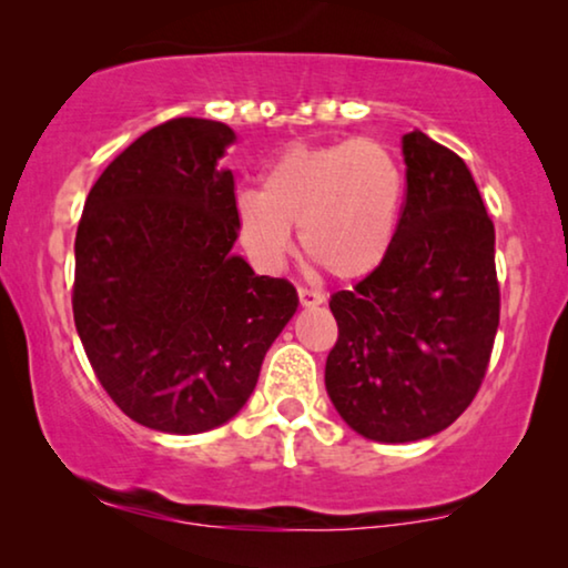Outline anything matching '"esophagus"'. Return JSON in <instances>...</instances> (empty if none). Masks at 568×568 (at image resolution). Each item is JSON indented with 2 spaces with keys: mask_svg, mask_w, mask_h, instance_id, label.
Here are the masks:
<instances>
[{
  "mask_svg": "<svg viewBox=\"0 0 568 568\" xmlns=\"http://www.w3.org/2000/svg\"><path fill=\"white\" fill-rule=\"evenodd\" d=\"M297 294H300V305L302 307H317V305H323V302H325V297H323L321 292L307 290V286H300Z\"/></svg>",
  "mask_w": 568,
  "mask_h": 568,
  "instance_id": "1",
  "label": "esophagus"
}]
</instances>
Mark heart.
Returning a JSON list of instances; mask_svg holds the SVG:
<instances>
[{"label":"heart","instance_id":"1","mask_svg":"<svg viewBox=\"0 0 568 568\" xmlns=\"http://www.w3.org/2000/svg\"><path fill=\"white\" fill-rule=\"evenodd\" d=\"M406 175L377 139L297 144L263 173L261 191L235 201L243 251L258 268H278L294 232L307 258L336 278H362L387 258L398 235Z\"/></svg>","mask_w":568,"mask_h":568}]
</instances>
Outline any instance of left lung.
<instances>
[{"mask_svg": "<svg viewBox=\"0 0 568 568\" xmlns=\"http://www.w3.org/2000/svg\"><path fill=\"white\" fill-rule=\"evenodd\" d=\"M406 201L387 258L331 297L338 341L325 390L375 442L447 429L476 398L499 328L494 222L470 170L424 134L403 136Z\"/></svg>", "mask_w": 568, "mask_h": 568, "instance_id": "8db88e82", "label": "left lung"}]
</instances>
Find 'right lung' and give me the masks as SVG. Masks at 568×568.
Returning <instances> with one entry per match:
<instances>
[{
    "label": "right lung",
    "mask_w": 568,
    "mask_h": 568,
    "mask_svg": "<svg viewBox=\"0 0 568 568\" xmlns=\"http://www.w3.org/2000/svg\"><path fill=\"white\" fill-rule=\"evenodd\" d=\"M227 123L173 119L103 170L74 240L72 310L100 385L146 429L230 422L297 290L232 253L235 178L220 170Z\"/></svg>",
    "instance_id": "right-lung-1"
}]
</instances>
